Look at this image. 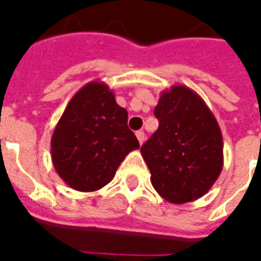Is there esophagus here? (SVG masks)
Here are the masks:
<instances>
[{
    "instance_id": "34e87169",
    "label": "esophagus",
    "mask_w": 261,
    "mask_h": 261,
    "mask_svg": "<svg viewBox=\"0 0 261 261\" xmlns=\"http://www.w3.org/2000/svg\"><path fill=\"white\" fill-rule=\"evenodd\" d=\"M136 136H137V138H138V142H140V144H144V141H145V133H144V131H137L136 133Z\"/></svg>"
}]
</instances>
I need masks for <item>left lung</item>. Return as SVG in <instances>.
Returning a JSON list of instances; mask_svg holds the SVG:
<instances>
[{"instance_id":"8db88e82","label":"left lung","mask_w":261,"mask_h":261,"mask_svg":"<svg viewBox=\"0 0 261 261\" xmlns=\"http://www.w3.org/2000/svg\"><path fill=\"white\" fill-rule=\"evenodd\" d=\"M153 114L158 130L141 147L153 189L172 204L194 201L213 187L224 166L218 121L185 85L162 92Z\"/></svg>"}]
</instances>
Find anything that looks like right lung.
<instances>
[{"label":"right lung","mask_w":261,"mask_h":261,"mask_svg":"<svg viewBox=\"0 0 261 261\" xmlns=\"http://www.w3.org/2000/svg\"><path fill=\"white\" fill-rule=\"evenodd\" d=\"M127 120L105 82L92 81L75 93L51 137V161L65 185L88 193L112 181L123 159L140 148Z\"/></svg>","instance_id":"1"}]
</instances>
